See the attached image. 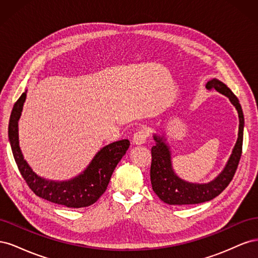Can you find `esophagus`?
<instances>
[{"mask_svg": "<svg viewBox=\"0 0 258 258\" xmlns=\"http://www.w3.org/2000/svg\"><path fill=\"white\" fill-rule=\"evenodd\" d=\"M148 137H150V130L146 128H141L135 134L134 139H132V142H134V144L136 145L144 144L146 142V140L148 139Z\"/></svg>", "mask_w": 258, "mask_h": 258, "instance_id": "esophagus-1", "label": "esophagus"}]
</instances>
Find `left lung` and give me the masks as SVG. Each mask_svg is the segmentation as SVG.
I'll return each mask as SVG.
<instances>
[{
	"mask_svg": "<svg viewBox=\"0 0 258 258\" xmlns=\"http://www.w3.org/2000/svg\"><path fill=\"white\" fill-rule=\"evenodd\" d=\"M206 86L207 88H214L216 91L227 97L238 111L239 134L237 142L222 172L213 181L206 184H197L186 182L175 174L172 168V162H171L170 148L165 142L166 139L154 135L156 144L152 147V187L159 199L168 205H197L212 200L229 185L239 165L242 154L244 127L243 112H242L239 100L227 86L216 79L209 81Z\"/></svg>",
	"mask_w": 258,
	"mask_h": 258,
	"instance_id": "1",
	"label": "left lung"
}]
</instances>
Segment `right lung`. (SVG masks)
Listing matches in <instances>:
<instances>
[{
  "mask_svg": "<svg viewBox=\"0 0 258 258\" xmlns=\"http://www.w3.org/2000/svg\"><path fill=\"white\" fill-rule=\"evenodd\" d=\"M26 98L27 90L15 103L9 123L10 143L20 174L31 190L45 200L68 208H85L93 205L106 190L113 171L126 154L130 142L124 139L101 148L83 173L69 181L56 182L43 178L33 172L23 159L19 147L18 120Z\"/></svg>",
  "mask_w": 258,
  "mask_h": 258,
  "instance_id": "obj_1",
  "label": "right lung"
}]
</instances>
